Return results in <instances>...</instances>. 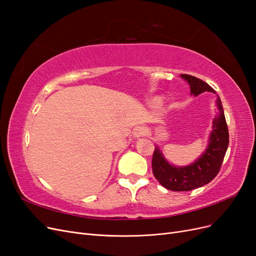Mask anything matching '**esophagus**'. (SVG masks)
Segmentation results:
<instances>
[{"mask_svg":"<svg viewBox=\"0 0 256 256\" xmlns=\"http://www.w3.org/2000/svg\"><path fill=\"white\" fill-rule=\"evenodd\" d=\"M146 128L143 126H138L134 129V138H138L141 136H144L146 134Z\"/></svg>","mask_w":256,"mask_h":256,"instance_id":"esophagus-1","label":"esophagus"}]
</instances>
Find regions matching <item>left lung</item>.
I'll return each mask as SVG.
<instances>
[{"mask_svg":"<svg viewBox=\"0 0 256 256\" xmlns=\"http://www.w3.org/2000/svg\"><path fill=\"white\" fill-rule=\"evenodd\" d=\"M190 85L191 95L198 96L204 92H216L212 86L196 76L180 74ZM218 114L212 122V131L209 136L205 152L187 166H176L170 164L156 146L152 154V173L161 186L172 191H190L210 182L219 173L228 146V129L221 99L216 100Z\"/></svg>","mask_w":256,"mask_h":256,"instance_id":"left-lung-1","label":"left lung"}]
</instances>
